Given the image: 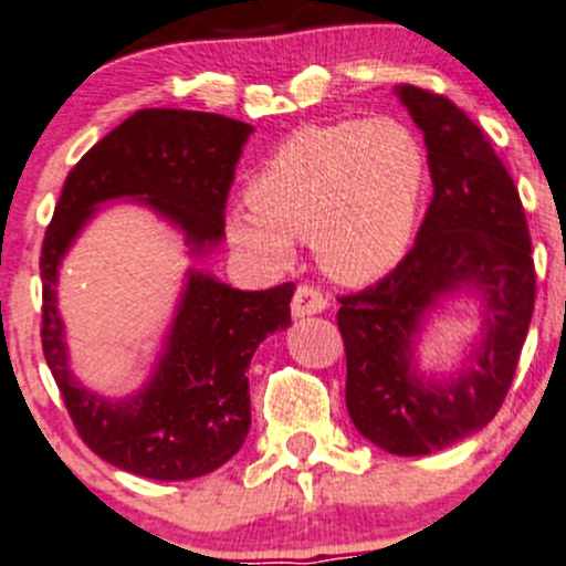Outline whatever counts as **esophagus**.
Instances as JSON below:
<instances>
[{"instance_id": "34e87169", "label": "esophagus", "mask_w": 566, "mask_h": 566, "mask_svg": "<svg viewBox=\"0 0 566 566\" xmlns=\"http://www.w3.org/2000/svg\"><path fill=\"white\" fill-rule=\"evenodd\" d=\"M328 310V298L319 293L317 287H310V284H301L293 295V315L295 317H310L319 315V312Z\"/></svg>"}]
</instances>
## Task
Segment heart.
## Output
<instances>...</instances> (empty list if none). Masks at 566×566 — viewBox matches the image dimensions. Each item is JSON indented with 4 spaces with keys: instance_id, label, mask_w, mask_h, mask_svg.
Wrapping results in <instances>:
<instances>
[{
    "instance_id": "b5f03b06",
    "label": "heart",
    "mask_w": 566,
    "mask_h": 566,
    "mask_svg": "<svg viewBox=\"0 0 566 566\" xmlns=\"http://www.w3.org/2000/svg\"><path fill=\"white\" fill-rule=\"evenodd\" d=\"M427 158L397 119H345L295 130L227 213V235L268 268L312 241L336 282L367 284L405 256L416 230Z\"/></svg>"
}]
</instances>
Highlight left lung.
<instances>
[{"instance_id": "1", "label": "left lung", "mask_w": 566, "mask_h": 566, "mask_svg": "<svg viewBox=\"0 0 566 566\" xmlns=\"http://www.w3.org/2000/svg\"><path fill=\"white\" fill-rule=\"evenodd\" d=\"M424 134L432 202L389 276L339 298L345 402L367 441L399 458L441 452L482 430L504 402L534 312L536 273L521 193L484 130L443 95L399 84ZM460 292L480 298L483 331L458 374L415 364L423 319Z\"/></svg>"}]
</instances>
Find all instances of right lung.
I'll return each instance as SVG.
<instances>
[{
	"label": "right lung",
	"mask_w": 566,
	"mask_h": 566,
	"mask_svg": "<svg viewBox=\"0 0 566 566\" xmlns=\"http://www.w3.org/2000/svg\"><path fill=\"white\" fill-rule=\"evenodd\" d=\"M241 119L186 108H139L71 169L45 230L43 356L82 441L119 471L182 482L216 471L249 436V364L256 345L290 325L295 284L235 290L213 273L188 271L150 378L108 399L71 373L56 282L67 249L114 199H134L167 219L188 254L224 241V205L251 136Z\"/></svg>",
	"instance_id": "right-lung-1"
}]
</instances>
